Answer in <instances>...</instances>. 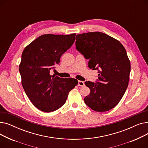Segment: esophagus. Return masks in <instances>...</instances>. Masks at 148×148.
I'll return each mask as SVG.
<instances>
[{"mask_svg": "<svg viewBox=\"0 0 148 148\" xmlns=\"http://www.w3.org/2000/svg\"><path fill=\"white\" fill-rule=\"evenodd\" d=\"M78 86H84V82L83 81H79Z\"/></svg>", "mask_w": 148, "mask_h": 148, "instance_id": "esophagus-1", "label": "esophagus"}]
</instances>
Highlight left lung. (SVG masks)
<instances>
[{
	"label": "left lung",
	"mask_w": 148,
	"mask_h": 148,
	"mask_svg": "<svg viewBox=\"0 0 148 148\" xmlns=\"http://www.w3.org/2000/svg\"><path fill=\"white\" fill-rule=\"evenodd\" d=\"M75 48L92 70H97L95 83L86 81L90 89L84 103L93 110L103 112L117 105L127 89L131 64L122 44L106 34L94 32L79 34Z\"/></svg>",
	"instance_id": "left-lung-1"
}]
</instances>
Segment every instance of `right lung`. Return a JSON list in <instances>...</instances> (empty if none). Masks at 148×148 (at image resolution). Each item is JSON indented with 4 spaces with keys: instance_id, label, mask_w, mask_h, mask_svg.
<instances>
[{
    "instance_id": "1",
    "label": "right lung",
    "mask_w": 148,
    "mask_h": 148,
    "mask_svg": "<svg viewBox=\"0 0 148 148\" xmlns=\"http://www.w3.org/2000/svg\"><path fill=\"white\" fill-rule=\"evenodd\" d=\"M76 34H45L24 49L19 65L22 86L30 101L40 110L51 112L63 106L78 81L50 75L60 58L75 41Z\"/></svg>"
}]
</instances>
